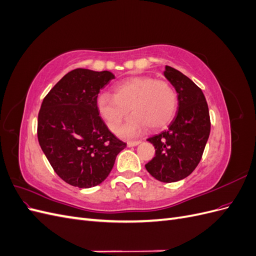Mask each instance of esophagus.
I'll use <instances>...</instances> for the list:
<instances>
[{"label":"esophagus","mask_w":256,"mask_h":256,"mask_svg":"<svg viewBox=\"0 0 256 256\" xmlns=\"http://www.w3.org/2000/svg\"><path fill=\"white\" fill-rule=\"evenodd\" d=\"M140 143H141V141H129L127 143V146L128 147H134V146H138Z\"/></svg>","instance_id":"34e87169"}]
</instances>
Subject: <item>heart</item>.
<instances>
[{
	"mask_svg": "<svg viewBox=\"0 0 256 256\" xmlns=\"http://www.w3.org/2000/svg\"><path fill=\"white\" fill-rule=\"evenodd\" d=\"M99 115L108 128L116 132L130 111V116L120 130L122 138H134L150 126L160 129L172 120L177 108V95L171 84L154 81L148 76H134L114 86V96L102 92L96 99Z\"/></svg>",
	"mask_w": 256,
	"mask_h": 256,
	"instance_id": "obj_1",
	"label": "heart"
}]
</instances>
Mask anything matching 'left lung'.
Segmentation results:
<instances>
[{
    "label": "left lung",
    "instance_id": "8db88e82",
    "mask_svg": "<svg viewBox=\"0 0 256 256\" xmlns=\"http://www.w3.org/2000/svg\"><path fill=\"white\" fill-rule=\"evenodd\" d=\"M164 76L177 92L178 108L168 128L147 141L156 150L145 168L162 182L189 176L198 166L210 134L206 98L198 85L177 69L166 66Z\"/></svg>",
    "mask_w": 256,
    "mask_h": 256
}]
</instances>
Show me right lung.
Instances as JSON below:
<instances>
[{
  "mask_svg": "<svg viewBox=\"0 0 256 256\" xmlns=\"http://www.w3.org/2000/svg\"><path fill=\"white\" fill-rule=\"evenodd\" d=\"M115 76L78 68L44 97L38 114V142L56 173L67 184L92 188L110 174L125 148L99 116V90Z\"/></svg>",
  "mask_w": 256,
  "mask_h": 256,
  "instance_id": "right-lung-1",
  "label": "right lung"
}]
</instances>
